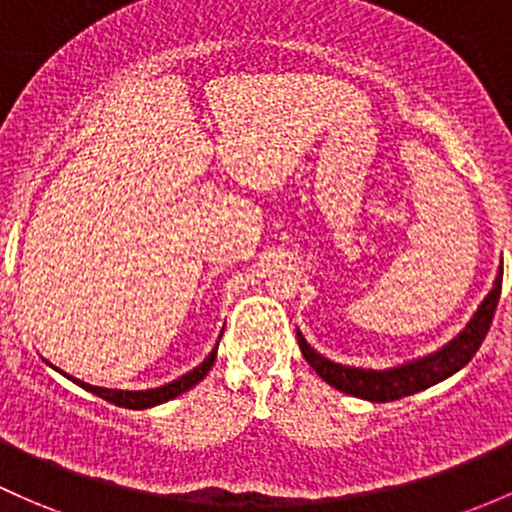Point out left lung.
Returning a JSON list of instances; mask_svg holds the SVG:
<instances>
[{"label": "left lung", "instance_id": "obj_1", "mask_svg": "<svg viewBox=\"0 0 512 512\" xmlns=\"http://www.w3.org/2000/svg\"><path fill=\"white\" fill-rule=\"evenodd\" d=\"M500 285H503V268L498 271L496 285L488 293V298L483 300V305L478 307L469 327L452 344L444 346L442 351L427 356V359L415 361V364L390 368V371H364V368L334 364V361H327L324 356L317 354L315 349H310V344L298 332L300 351L307 364L315 368L322 376V381H327L329 386L342 390V393L356 395V398L371 400V403H390V400L405 398V395L417 393V390L430 388L434 383L452 376L461 366L469 364L471 356L476 354L478 346L486 339L488 329H491L500 298Z\"/></svg>", "mask_w": 512, "mask_h": 512}]
</instances>
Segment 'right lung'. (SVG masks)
<instances>
[{
    "label": "right lung",
    "instance_id": "add662e5",
    "mask_svg": "<svg viewBox=\"0 0 512 512\" xmlns=\"http://www.w3.org/2000/svg\"><path fill=\"white\" fill-rule=\"evenodd\" d=\"M214 356H217V346H214L212 354L207 356V359L202 361L200 366L192 368V371L185 373L183 378H178V381L168 383V386L153 388V390H109V388H97V386H90V383L75 381V378H73V381L78 383L80 388H85V390H90V393L100 395V398L107 400V403L119 405V408L144 410V408H151V405L166 403V400L178 398L180 393H185V390H190L192 386H195V383H200L202 378L207 376V371H210V368H212ZM68 378H70V376H68Z\"/></svg>",
    "mask_w": 512,
    "mask_h": 512
}]
</instances>
